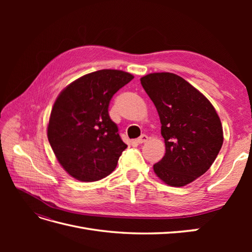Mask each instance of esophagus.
<instances>
[{"instance_id": "obj_1", "label": "esophagus", "mask_w": 252, "mask_h": 252, "mask_svg": "<svg viewBox=\"0 0 252 252\" xmlns=\"http://www.w3.org/2000/svg\"><path fill=\"white\" fill-rule=\"evenodd\" d=\"M147 140H148V135L142 134V135L140 136V138L136 139V143H138V144H143V143H145V142H147Z\"/></svg>"}]
</instances>
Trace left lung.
Segmentation results:
<instances>
[{"label": "left lung", "instance_id": "left-lung-1", "mask_svg": "<svg viewBox=\"0 0 252 252\" xmlns=\"http://www.w3.org/2000/svg\"><path fill=\"white\" fill-rule=\"evenodd\" d=\"M141 84L161 121L166 154L154 165L169 186H185L207 171L223 145V128L212 104L179 75L158 72Z\"/></svg>", "mask_w": 252, "mask_h": 252}]
</instances>
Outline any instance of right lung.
Returning a JSON list of instances; mask_svg holds the SVG:
<instances>
[{
  "instance_id": "right-lung-1",
  "label": "right lung",
  "mask_w": 252,
  "mask_h": 252,
  "mask_svg": "<svg viewBox=\"0 0 252 252\" xmlns=\"http://www.w3.org/2000/svg\"><path fill=\"white\" fill-rule=\"evenodd\" d=\"M132 79L122 70H97L75 80L57 97L47 136L59 163L72 178L94 182L116 169L127 145L108 107L113 94Z\"/></svg>"
}]
</instances>
